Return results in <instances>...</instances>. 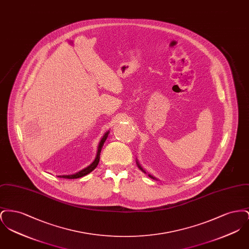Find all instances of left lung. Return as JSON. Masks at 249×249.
Segmentation results:
<instances>
[{"instance_id":"1","label":"left lung","mask_w":249,"mask_h":249,"mask_svg":"<svg viewBox=\"0 0 249 249\" xmlns=\"http://www.w3.org/2000/svg\"><path fill=\"white\" fill-rule=\"evenodd\" d=\"M137 165H138V167H139V168H140V169H141V170H142V172H143V173H145V172H144V171H143V170H142V167H141V166L139 165V163H138V162H137ZM148 176H149V177H150V178H153V179H155V178H153V177H152V176H150V175H148Z\"/></svg>"}]
</instances>
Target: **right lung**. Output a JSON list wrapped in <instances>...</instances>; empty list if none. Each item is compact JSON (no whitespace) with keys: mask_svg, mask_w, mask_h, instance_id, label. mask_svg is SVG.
<instances>
[{"mask_svg":"<svg viewBox=\"0 0 249 249\" xmlns=\"http://www.w3.org/2000/svg\"><path fill=\"white\" fill-rule=\"evenodd\" d=\"M108 133L109 131H107L105 133V135L103 136L102 140L100 141L99 143V146H98V151H97V155H96V158H95L94 161L90 164L89 166H88L87 168H85L83 170H81L80 172L74 174V175H70V176H59V178H67V179H74V178H82L84 176L89 174L90 172H92L94 170L95 168L98 165L99 161H100V155H101V150H102V147L104 145V143L106 142V140L107 139V136H108Z\"/></svg>","mask_w":249,"mask_h":249,"instance_id":"obj_1","label":"right lung"}]
</instances>
